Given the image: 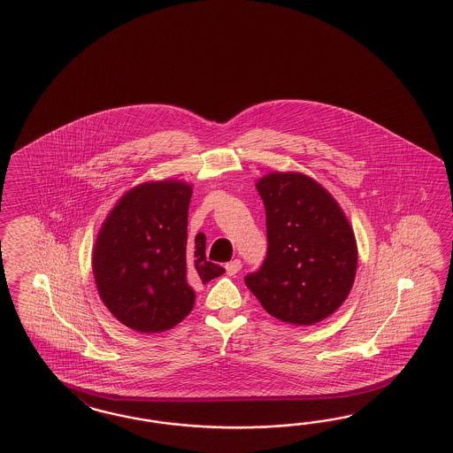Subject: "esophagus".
I'll use <instances>...</instances> for the list:
<instances>
[{
  "label": "esophagus",
  "instance_id": "esophagus-1",
  "mask_svg": "<svg viewBox=\"0 0 453 453\" xmlns=\"http://www.w3.org/2000/svg\"><path fill=\"white\" fill-rule=\"evenodd\" d=\"M242 268V262L241 260H232L229 264H226V272H227V275H235L239 270Z\"/></svg>",
  "mask_w": 453,
  "mask_h": 453
}]
</instances>
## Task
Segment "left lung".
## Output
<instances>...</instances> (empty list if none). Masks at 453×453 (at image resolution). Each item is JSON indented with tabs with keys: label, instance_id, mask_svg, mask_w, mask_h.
<instances>
[{
	"label": "left lung",
	"instance_id": "obj_1",
	"mask_svg": "<svg viewBox=\"0 0 453 453\" xmlns=\"http://www.w3.org/2000/svg\"><path fill=\"white\" fill-rule=\"evenodd\" d=\"M255 187L265 204L268 252L245 285L276 319L295 326L327 319L355 281L358 249L350 221L304 173L270 172Z\"/></svg>",
	"mask_w": 453,
	"mask_h": 453
}]
</instances>
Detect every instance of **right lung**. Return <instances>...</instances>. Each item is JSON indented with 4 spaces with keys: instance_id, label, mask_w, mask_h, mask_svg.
<instances>
[{
    "instance_id": "obj_1",
    "label": "right lung",
    "mask_w": 453,
    "mask_h": 453,
    "mask_svg": "<svg viewBox=\"0 0 453 453\" xmlns=\"http://www.w3.org/2000/svg\"><path fill=\"white\" fill-rule=\"evenodd\" d=\"M193 183L144 181L126 191L101 224L91 268L101 301L133 331L173 329L195 306L193 283L226 270L206 260V237L188 242Z\"/></svg>"
}]
</instances>
